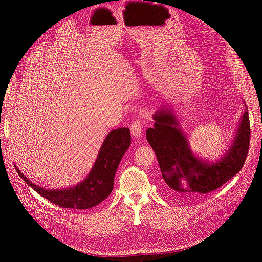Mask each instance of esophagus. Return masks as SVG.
Masks as SVG:
<instances>
[{
  "mask_svg": "<svg viewBox=\"0 0 262 262\" xmlns=\"http://www.w3.org/2000/svg\"><path fill=\"white\" fill-rule=\"evenodd\" d=\"M142 128H143V124L140 119H136L130 124V132L135 138H140L142 136Z\"/></svg>",
  "mask_w": 262,
  "mask_h": 262,
  "instance_id": "obj_1",
  "label": "esophagus"
}]
</instances>
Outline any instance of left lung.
Here are the masks:
<instances>
[{"mask_svg":"<svg viewBox=\"0 0 262 262\" xmlns=\"http://www.w3.org/2000/svg\"><path fill=\"white\" fill-rule=\"evenodd\" d=\"M154 120V127L146 130V139L157 156L167 194L199 199L223 186L242 169L251 138L246 106L235 141L215 163L202 161L192 154L171 108L159 110Z\"/></svg>","mask_w":262,"mask_h":262,"instance_id":"left-lung-1","label":"left lung"}]
</instances>
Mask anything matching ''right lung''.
Listing matches in <instances>:
<instances>
[{"label":"right lung","mask_w":262,"mask_h":262,"mask_svg":"<svg viewBox=\"0 0 262 262\" xmlns=\"http://www.w3.org/2000/svg\"><path fill=\"white\" fill-rule=\"evenodd\" d=\"M130 145L128 128H118L110 132L105 138L94 166L84 182L75 187L63 190H50L38 187L21 174V178L37 193L51 203L68 209H88L103 202L114 188V178L119 163Z\"/></svg>","instance_id":"right-lung-1"}]
</instances>
